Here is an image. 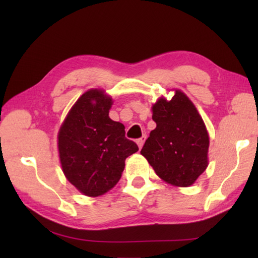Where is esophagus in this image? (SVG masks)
<instances>
[{
    "label": "esophagus",
    "mask_w": 258,
    "mask_h": 258,
    "mask_svg": "<svg viewBox=\"0 0 258 258\" xmlns=\"http://www.w3.org/2000/svg\"><path fill=\"white\" fill-rule=\"evenodd\" d=\"M146 139H147V135L145 134V135H143V137H142L141 139H139L138 141H137V143H138V146H139L140 149H141V148L143 147V145H145V141H146Z\"/></svg>",
    "instance_id": "esophagus-1"
}]
</instances>
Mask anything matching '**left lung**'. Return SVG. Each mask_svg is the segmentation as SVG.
<instances>
[{
  "label": "left lung",
  "mask_w": 258,
  "mask_h": 258,
  "mask_svg": "<svg viewBox=\"0 0 258 258\" xmlns=\"http://www.w3.org/2000/svg\"><path fill=\"white\" fill-rule=\"evenodd\" d=\"M157 124L141 150L161 180L175 186L194 184L208 166L209 137L195 104L180 90L171 101L152 106Z\"/></svg>",
  "instance_id": "1"
}]
</instances>
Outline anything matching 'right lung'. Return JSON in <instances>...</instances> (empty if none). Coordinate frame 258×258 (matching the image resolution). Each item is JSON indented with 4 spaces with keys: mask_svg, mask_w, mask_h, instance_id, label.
<instances>
[{
    "mask_svg": "<svg viewBox=\"0 0 258 258\" xmlns=\"http://www.w3.org/2000/svg\"><path fill=\"white\" fill-rule=\"evenodd\" d=\"M112 99L104 91L85 92L59 130L58 149L64 176L89 197L106 194L117 184L125 159L139 150L125 138V126L109 118Z\"/></svg>",
    "mask_w": 258,
    "mask_h": 258,
    "instance_id": "add662e5",
    "label": "right lung"
}]
</instances>
